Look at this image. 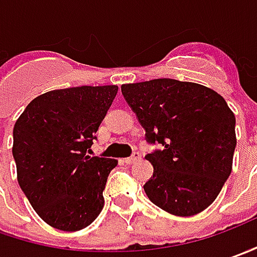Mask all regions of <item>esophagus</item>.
Wrapping results in <instances>:
<instances>
[{
  "label": "esophagus",
  "mask_w": 257,
  "mask_h": 257,
  "mask_svg": "<svg viewBox=\"0 0 257 257\" xmlns=\"http://www.w3.org/2000/svg\"><path fill=\"white\" fill-rule=\"evenodd\" d=\"M141 160V154L140 152H134L131 157H128V158H125V162L126 164H135V162H138Z\"/></svg>",
  "instance_id": "esophagus-1"
}]
</instances>
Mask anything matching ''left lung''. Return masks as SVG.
I'll use <instances>...</instances> for the list:
<instances>
[{
	"instance_id": "8db88e82",
	"label": "left lung",
	"mask_w": 257,
	"mask_h": 257,
	"mask_svg": "<svg viewBox=\"0 0 257 257\" xmlns=\"http://www.w3.org/2000/svg\"><path fill=\"white\" fill-rule=\"evenodd\" d=\"M148 144L154 174L144 185L151 201L174 216L206 210L231 173L236 117L226 100L206 86L174 79L122 84Z\"/></svg>"
}]
</instances>
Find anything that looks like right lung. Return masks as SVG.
Listing matches in <instances>:
<instances>
[{
	"instance_id": "obj_1",
	"label": "right lung",
	"mask_w": 257,
	"mask_h": 257,
	"mask_svg": "<svg viewBox=\"0 0 257 257\" xmlns=\"http://www.w3.org/2000/svg\"><path fill=\"white\" fill-rule=\"evenodd\" d=\"M116 93L113 84L51 90L33 99L14 125L18 184L54 229H84L103 208L117 161L90 155V147Z\"/></svg>"
}]
</instances>
